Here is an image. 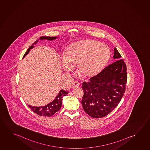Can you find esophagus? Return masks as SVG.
<instances>
[{
	"mask_svg": "<svg viewBox=\"0 0 150 150\" xmlns=\"http://www.w3.org/2000/svg\"><path fill=\"white\" fill-rule=\"evenodd\" d=\"M79 86V83L78 82H74V83L72 84V88H76Z\"/></svg>",
	"mask_w": 150,
	"mask_h": 150,
	"instance_id": "1",
	"label": "esophagus"
}]
</instances>
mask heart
I'll use <instances>...</instances> for the list:
<instances>
[{
    "label": "heart",
    "mask_w": 150,
    "mask_h": 150,
    "mask_svg": "<svg viewBox=\"0 0 150 150\" xmlns=\"http://www.w3.org/2000/svg\"><path fill=\"white\" fill-rule=\"evenodd\" d=\"M110 58V51L106 45L91 40L72 43L64 52L63 69L70 71L78 66V72L82 77L91 78L104 69Z\"/></svg>",
    "instance_id": "obj_1"
}]
</instances>
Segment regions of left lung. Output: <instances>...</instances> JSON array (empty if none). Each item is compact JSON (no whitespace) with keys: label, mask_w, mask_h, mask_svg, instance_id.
Here are the masks:
<instances>
[{"label":"left lung","mask_w":150,"mask_h":150,"mask_svg":"<svg viewBox=\"0 0 150 150\" xmlns=\"http://www.w3.org/2000/svg\"><path fill=\"white\" fill-rule=\"evenodd\" d=\"M115 47L113 58L116 62L103 69L88 82H83V110L94 118L107 116L120 102L127 81L126 65Z\"/></svg>","instance_id":"left-lung-1"}]
</instances>
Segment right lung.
Here are the masks:
<instances>
[{
  "label": "right lung",
  "instance_id": "right-lung-1",
  "mask_svg": "<svg viewBox=\"0 0 150 150\" xmlns=\"http://www.w3.org/2000/svg\"><path fill=\"white\" fill-rule=\"evenodd\" d=\"M58 37H50V36H42L40 38V40H56ZM38 40H36L35 42L32 44L28 48L26 52L25 53L24 56L23 58L25 57L26 55H28L30 52L31 49L34 47V45L38 43ZM68 93V91L61 90L59 92L57 96L55 98L54 100H52V102L44 106H41V107H35V106H32L31 105H28L29 107L34 112H35L37 115H38L41 116L50 117L52 115H54L55 113L58 112L62 107V98L64 96L67 95Z\"/></svg>",
  "mask_w": 150,
  "mask_h": 150
}]
</instances>
